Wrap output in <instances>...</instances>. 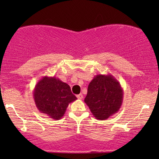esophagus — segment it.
I'll use <instances>...</instances> for the list:
<instances>
[{"label": "esophagus", "instance_id": "34e87169", "mask_svg": "<svg viewBox=\"0 0 159 159\" xmlns=\"http://www.w3.org/2000/svg\"><path fill=\"white\" fill-rule=\"evenodd\" d=\"M77 97L78 99L82 100V98H83V95H82V94H79V95H77Z\"/></svg>", "mask_w": 159, "mask_h": 159}]
</instances>
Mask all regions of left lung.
<instances>
[{"label": "left lung", "instance_id": "obj_1", "mask_svg": "<svg viewBox=\"0 0 159 159\" xmlns=\"http://www.w3.org/2000/svg\"><path fill=\"white\" fill-rule=\"evenodd\" d=\"M123 90L111 75H97L90 82L84 98L96 119L106 120L119 111L123 101Z\"/></svg>", "mask_w": 159, "mask_h": 159}]
</instances>
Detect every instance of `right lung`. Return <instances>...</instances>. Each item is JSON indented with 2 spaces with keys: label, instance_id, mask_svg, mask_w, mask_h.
I'll use <instances>...</instances> for the list:
<instances>
[{
  "label": "right lung",
  "instance_id": "add662e5",
  "mask_svg": "<svg viewBox=\"0 0 159 159\" xmlns=\"http://www.w3.org/2000/svg\"><path fill=\"white\" fill-rule=\"evenodd\" d=\"M33 97L40 112L56 120L61 119L69 104L77 100L68 84L58 78L47 76L37 83Z\"/></svg>",
  "mask_w": 159,
  "mask_h": 159
}]
</instances>
